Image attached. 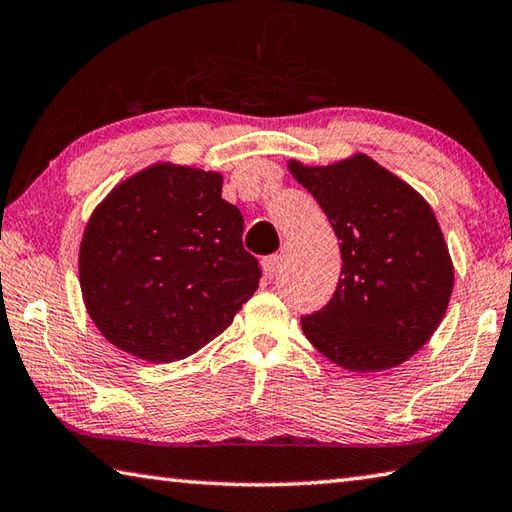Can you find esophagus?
<instances>
[{"mask_svg":"<svg viewBox=\"0 0 512 512\" xmlns=\"http://www.w3.org/2000/svg\"><path fill=\"white\" fill-rule=\"evenodd\" d=\"M280 262H282L280 255H268V257H264L262 268H264V277H266V280H273V275L277 273V268H280Z\"/></svg>","mask_w":512,"mask_h":512,"instance_id":"34e87169","label":"esophagus"}]
</instances>
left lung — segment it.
<instances>
[{"instance_id": "left-lung-1", "label": "left lung", "mask_w": 512, "mask_h": 512, "mask_svg": "<svg viewBox=\"0 0 512 512\" xmlns=\"http://www.w3.org/2000/svg\"><path fill=\"white\" fill-rule=\"evenodd\" d=\"M340 239L338 288L302 318L306 340L342 369L403 365L439 327L454 266L439 221L421 194L367 154L331 165L288 161Z\"/></svg>"}]
</instances>
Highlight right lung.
I'll return each instance as SVG.
<instances>
[{"instance_id": "add662e5", "label": "right lung", "mask_w": 512, "mask_h": 512, "mask_svg": "<svg viewBox=\"0 0 512 512\" xmlns=\"http://www.w3.org/2000/svg\"><path fill=\"white\" fill-rule=\"evenodd\" d=\"M224 176L159 161L102 199L80 241L82 302L96 329L145 362H174L224 333L259 286Z\"/></svg>"}]
</instances>
